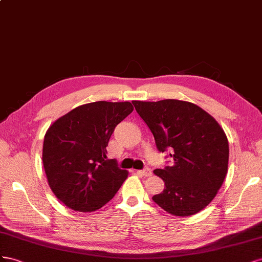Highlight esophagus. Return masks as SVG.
Returning <instances> with one entry per match:
<instances>
[{"mask_svg":"<svg viewBox=\"0 0 262 262\" xmlns=\"http://www.w3.org/2000/svg\"><path fill=\"white\" fill-rule=\"evenodd\" d=\"M141 173L145 177H150L152 174V171L150 168H145L143 171H141Z\"/></svg>","mask_w":262,"mask_h":262,"instance_id":"esophagus-1","label":"esophagus"}]
</instances>
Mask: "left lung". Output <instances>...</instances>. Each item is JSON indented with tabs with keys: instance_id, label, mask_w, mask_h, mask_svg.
Segmentation results:
<instances>
[{
	"instance_id": "8db88e82",
	"label": "left lung",
	"mask_w": 262,
	"mask_h": 262,
	"mask_svg": "<svg viewBox=\"0 0 262 262\" xmlns=\"http://www.w3.org/2000/svg\"><path fill=\"white\" fill-rule=\"evenodd\" d=\"M151 130L156 146L170 149L172 166L154 171L164 189L152 200L174 216H190L211 203L227 174L229 148L215 118L191 102L133 101Z\"/></svg>"
}]
</instances>
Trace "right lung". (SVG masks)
<instances>
[{"mask_svg": "<svg viewBox=\"0 0 262 262\" xmlns=\"http://www.w3.org/2000/svg\"><path fill=\"white\" fill-rule=\"evenodd\" d=\"M133 110L129 102L88 103L50 125L43 138V169L51 191L67 207L96 211L121 188L128 172L106 159V147Z\"/></svg>", "mask_w": 262, "mask_h": 262, "instance_id": "1", "label": "right lung"}]
</instances>
